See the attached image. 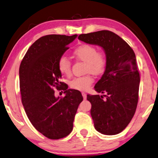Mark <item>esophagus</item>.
<instances>
[{"instance_id": "esophagus-1", "label": "esophagus", "mask_w": 158, "mask_h": 158, "mask_svg": "<svg viewBox=\"0 0 158 158\" xmlns=\"http://www.w3.org/2000/svg\"><path fill=\"white\" fill-rule=\"evenodd\" d=\"M81 94H82V96H83V98L84 99H85H85L86 98H87V94H86L85 93V92H81Z\"/></svg>"}]
</instances>
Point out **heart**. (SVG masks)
<instances>
[{"instance_id": "obj_1", "label": "heart", "mask_w": 158, "mask_h": 158, "mask_svg": "<svg viewBox=\"0 0 158 158\" xmlns=\"http://www.w3.org/2000/svg\"><path fill=\"white\" fill-rule=\"evenodd\" d=\"M73 56L78 59L86 62L85 71L95 75L102 74L108 66V58L103 51H99L95 46L90 44H81L73 52ZM58 69L62 75L69 76L71 73V62L64 56L60 57L57 63ZM94 79L91 74L75 77L69 81V87L73 89H87L93 83Z\"/></svg>"}]
</instances>
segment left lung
Segmentation results:
<instances>
[{
    "instance_id": "obj_1",
    "label": "left lung",
    "mask_w": 158,
    "mask_h": 158,
    "mask_svg": "<svg viewBox=\"0 0 158 158\" xmlns=\"http://www.w3.org/2000/svg\"><path fill=\"white\" fill-rule=\"evenodd\" d=\"M78 39L101 46L108 58L106 70L94 86L95 91L104 94L87 97L94 128L106 135L119 134L131 121L138 103L140 77L135 53L127 42L108 30L81 34Z\"/></svg>"
}]
</instances>
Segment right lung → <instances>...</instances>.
Segmentation results:
<instances>
[{"label":"right lung","mask_w":158,"mask_h":158,"mask_svg":"<svg viewBox=\"0 0 158 158\" xmlns=\"http://www.w3.org/2000/svg\"><path fill=\"white\" fill-rule=\"evenodd\" d=\"M77 35L41 37L27 50L19 67L22 102L33 127L50 139L66 137L73 129L78 107L83 100L79 91L67 89L60 81L57 63ZM66 95L56 98L54 89Z\"/></svg>","instance_id":"right-lung-1"}]
</instances>
